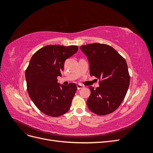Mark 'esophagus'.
I'll list each match as a JSON object with an SVG mask.
<instances>
[{
    "instance_id": "obj_1",
    "label": "esophagus",
    "mask_w": 153,
    "mask_h": 153,
    "mask_svg": "<svg viewBox=\"0 0 153 153\" xmlns=\"http://www.w3.org/2000/svg\"><path fill=\"white\" fill-rule=\"evenodd\" d=\"M76 87H77V89H82V88L83 87V86L82 85H80V84H78L77 85H76Z\"/></svg>"
}]
</instances>
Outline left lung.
Returning <instances> with one entry per match:
<instances>
[{"label":"left lung","instance_id":"1","mask_svg":"<svg viewBox=\"0 0 153 153\" xmlns=\"http://www.w3.org/2000/svg\"><path fill=\"white\" fill-rule=\"evenodd\" d=\"M80 48L89 61L90 75L100 80L96 89L89 87L88 108L99 115L112 113L123 102L129 85L130 76L126 61L108 45L92 43Z\"/></svg>","mask_w":153,"mask_h":153}]
</instances>
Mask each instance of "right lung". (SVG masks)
<instances>
[{
    "label": "right lung",
    "instance_id": "1",
    "mask_svg": "<svg viewBox=\"0 0 153 153\" xmlns=\"http://www.w3.org/2000/svg\"><path fill=\"white\" fill-rule=\"evenodd\" d=\"M77 46L47 45L32 55L25 71L27 92L34 105L43 114L59 117L70 108L76 91L71 83L65 86L57 82L66 60L78 51Z\"/></svg>",
    "mask_w": 153,
    "mask_h": 153
}]
</instances>
